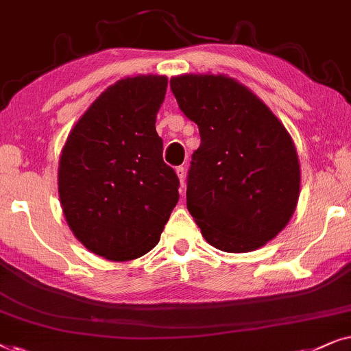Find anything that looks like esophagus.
I'll list each match as a JSON object with an SVG mask.
<instances>
[{
	"mask_svg": "<svg viewBox=\"0 0 351 351\" xmlns=\"http://www.w3.org/2000/svg\"><path fill=\"white\" fill-rule=\"evenodd\" d=\"M176 175H178L181 188L184 186V178H186V168L184 167H176Z\"/></svg>",
	"mask_w": 351,
	"mask_h": 351,
	"instance_id": "obj_1",
	"label": "esophagus"
}]
</instances>
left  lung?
I'll return each instance as SVG.
<instances>
[{
  "instance_id": "left-lung-1",
  "label": "left lung",
  "mask_w": 351,
  "mask_h": 351,
  "mask_svg": "<svg viewBox=\"0 0 351 351\" xmlns=\"http://www.w3.org/2000/svg\"><path fill=\"white\" fill-rule=\"evenodd\" d=\"M170 88L200 133L188 173L189 213L215 249H260L286 228L297 207L300 165L291 134L234 78L180 75Z\"/></svg>"
}]
</instances>
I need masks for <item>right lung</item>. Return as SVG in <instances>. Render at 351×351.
<instances>
[{
  "instance_id": "obj_1",
  "label": "right lung",
  "mask_w": 351,
  "mask_h": 351,
  "mask_svg": "<svg viewBox=\"0 0 351 351\" xmlns=\"http://www.w3.org/2000/svg\"><path fill=\"white\" fill-rule=\"evenodd\" d=\"M167 85L162 75H139L109 86L60 154L59 199L69 228L107 260L152 250L180 199V180L163 162L156 132Z\"/></svg>"
}]
</instances>
